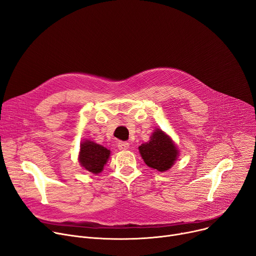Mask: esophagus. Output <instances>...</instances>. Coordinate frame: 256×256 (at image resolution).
<instances>
[{
  "instance_id": "obj_1",
  "label": "esophagus",
  "mask_w": 256,
  "mask_h": 256,
  "mask_svg": "<svg viewBox=\"0 0 256 256\" xmlns=\"http://www.w3.org/2000/svg\"><path fill=\"white\" fill-rule=\"evenodd\" d=\"M130 148V144L128 142L120 141L118 143V149L119 150H128Z\"/></svg>"
}]
</instances>
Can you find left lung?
Masks as SVG:
<instances>
[{
    "instance_id": "left-lung-1",
    "label": "left lung",
    "mask_w": 256,
    "mask_h": 256,
    "mask_svg": "<svg viewBox=\"0 0 256 256\" xmlns=\"http://www.w3.org/2000/svg\"><path fill=\"white\" fill-rule=\"evenodd\" d=\"M139 151L145 164L164 172L171 168L178 156V150L168 134L160 130H156L150 140L139 147Z\"/></svg>"
}]
</instances>
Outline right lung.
Here are the masks:
<instances>
[{
	"instance_id": "obj_1",
	"label": "right lung",
	"mask_w": 256,
	"mask_h": 256,
	"mask_svg": "<svg viewBox=\"0 0 256 256\" xmlns=\"http://www.w3.org/2000/svg\"><path fill=\"white\" fill-rule=\"evenodd\" d=\"M110 156V150L92 141L82 142L80 145L79 162L86 171L98 174L103 171Z\"/></svg>"
}]
</instances>
